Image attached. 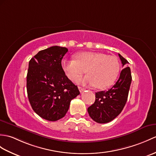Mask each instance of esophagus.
Masks as SVG:
<instances>
[{"label": "esophagus", "instance_id": "obj_1", "mask_svg": "<svg viewBox=\"0 0 156 156\" xmlns=\"http://www.w3.org/2000/svg\"><path fill=\"white\" fill-rule=\"evenodd\" d=\"M78 89H79L80 92H82L84 90V88H82V87H81V86H78Z\"/></svg>", "mask_w": 156, "mask_h": 156}]
</instances>
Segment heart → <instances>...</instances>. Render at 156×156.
Masks as SVG:
<instances>
[{"instance_id":"heart-1","label":"heart","mask_w":156,"mask_h":156,"mask_svg":"<svg viewBox=\"0 0 156 156\" xmlns=\"http://www.w3.org/2000/svg\"><path fill=\"white\" fill-rule=\"evenodd\" d=\"M75 58L62 61L65 74L72 81L78 80L86 72L88 76L80 82L104 89L113 84L118 77L120 65L115 56L88 51L76 54Z\"/></svg>"}]
</instances>
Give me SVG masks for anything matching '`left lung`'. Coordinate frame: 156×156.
<instances>
[{
    "instance_id": "1",
    "label": "left lung",
    "mask_w": 156,
    "mask_h": 156,
    "mask_svg": "<svg viewBox=\"0 0 156 156\" xmlns=\"http://www.w3.org/2000/svg\"><path fill=\"white\" fill-rule=\"evenodd\" d=\"M122 66L125 67L115 84L107 91L96 92V100L88 108L89 115L94 121L105 124L110 122L121 113L128 100L132 82L131 70L126 66L128 62L118 54Z\"/></svg>"
}]
</instances>
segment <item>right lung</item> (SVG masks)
<instances>
[{"label":"right lung","instance_id":"obj_1","mask_svg":"<svg viewBox=\"0 0 156 156\" xmlns=\"http://www.w3.org/2000/svg\"><path fill=\"white\" fill-rule=\"evenodd\" d=\"M68 51L54 46L41 50L28 64L27 89L29 102L39 116L48 121L62 118L72 99L80 94L77 86L65 74L61 62Z\"/></svg>","mask_w":156,"mask_h":156}]
</instances>
